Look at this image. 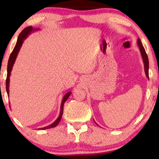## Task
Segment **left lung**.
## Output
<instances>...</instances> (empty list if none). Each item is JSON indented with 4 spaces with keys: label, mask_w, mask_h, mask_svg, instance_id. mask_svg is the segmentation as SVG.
Segmentation results:
<instances>
[{
    "label": "left lung",
    "mask_w": 159,
    "mask_h": 159,
    "mask_svg": "<svg viewBox=\"0 0 159 159\" xmlns=\"http://www.w3.org/2000/svg\"><path fill=\"white\" fill-rule=\"evenodd\" d=\"M138 45L140 48V51L141 52V55H142L143 62H144V66H145V74H146L147 77L149 79V75H148V68H149V61H148V58L146 54V52L145 51L144 47L143 46L142 43H141L140 39L138 40Z\"/></svg>",
    "instance_id": "obj_1"
}]
</instances>
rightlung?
<instances>
[{
    "mask_svg": "<svg viewBox=\"0 0 159 159\" xmlns=\"http://www.w3.org/2000/svg\"><path fill=\"white\" fill-rule=\"evenodd\" d=\"M33 30H34L33 28H32V27H27L25 28V29H24L21 32V33L19 34V35L18 40H17L16 44V45H15L14 50H13V51L11 52V55H10L9 59H8V61L7 77H6V91H7L8 95V84H9V77H10L11 71V70H12L13 65H14V61H15V60H16L17 54H18L19 51V49H20L21 45H22L24 40H25V39L27 37L28 34H29L31 32L33 31ZM71 92H69L64 95V98H63L62 103H61V106L60 115H59V116L58 117V119H56V120L54 121L53 124H51V125L47 126V127H45L41 128L40 129H50V128L55 127L56 126L58 125V124L59 123V121H61V117H62L63 110H64V108H64V104L65 102H66V100L69 98V95H71Z\"/></svg>",
    "mask_w": 159,
    "mask_h": 159,
    "instance_id": "1",
    "label": "right lung"
}]
</instances>
